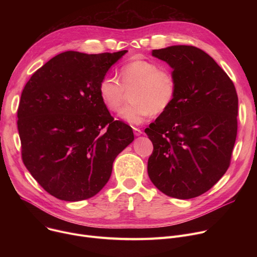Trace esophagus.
<instances>
[{"mask_svg": "<svg viewBox=\"0 0 257 257\" xmlns=\"http://www.w3.org/2000/svg\"><path fill=\"white\" fill-rule=\"evenodd\" d=\"M133 132H134V136H136V137H140L141 134L143 133V131L139 128H133Z\"/></svg>", "mask_w": 257, "mask_h": 257, "instance_id": "obj_1", "label": "esophagus"}]
</instances>
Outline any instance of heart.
<instances>
[{
  "mask_svg": "<svg viewBox=\"0 0 257 257\" xmlns=\"http://www.w3.org/2000/svg\"><path fill=\"white\" fill-rule=\"evenodd\" d=\"M120 81L105 76L99 83V96L109 111H117L130 91L131 104L121 108L118 117L131 125H139L152 113L165 112L176 97L174 75L159 64L143 58L133 59L121 67Z\"/></svg>",
  "mask_w": 257,
  "mask_h": 257,
  "instance_id": "heart-1",
  "label": "heart"
}]
</instances>
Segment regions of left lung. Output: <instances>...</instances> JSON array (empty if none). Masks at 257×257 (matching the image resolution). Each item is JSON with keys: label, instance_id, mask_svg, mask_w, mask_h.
Instances as JSON below:
<instances>
[{"label": "left lung", "instance_id": "left-lung-1", "mask_svg": "<svg viewBox=\"0 0 257 257\" xmlns=\"http://www.w3.org/2000/svg\"><path fill=\"white\" fill-rule=\"evenodd\" d=\"M176 80V97L145 132L153 144L148 175L165 195L192 199L217 183L230 165L237 132L232 81L193 46L153 50Z\"/></svg>", "mask_w": 257, "mask_h": 257}]
</instances>
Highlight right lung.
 Masks as SVG:
<instances>
[{
  "label": "right lung",
  "mask_w": 257,
  "mask_h": 257,
  "mask_svg": "<svg viewBox=\"0 0 257 257\" xmlns=\"http://www.w3.org/2000/svg\"><path fill=\"white\" fill-rule=\"evenodd\" d=\"M66 51L38 69L25 85L18 109L22 157L50 195L70 202L97 195L133 131L114 120L99 83L127 53Z\"/></svg>",
  "instance_id": "1"
}]
</instances>
